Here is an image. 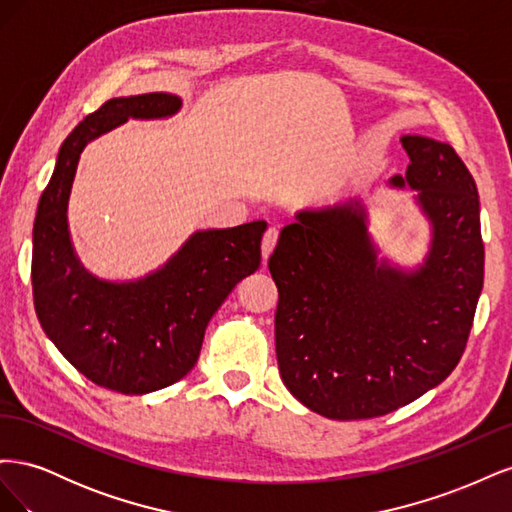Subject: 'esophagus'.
Masks as SVG:
<instances>
[{"mask_svg": "<svg viewBox=\"0 0 512 512\" xmlns=\"http://www.w3.org/2000/svg\"><path fill=\"white\" fill-rule=\"evenodd\" d=\"M277 235H280V232H277L275 226H271V228H267L265 237H262V260H265V262H267V258L273 252V247L277 243Z\"/></svg>", "mask_w": 512, "mask_h": 512, "instance_id": "1", "label": "esophagus"}]
</instances>
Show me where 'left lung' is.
<instances>
[{"mask_svg":"<svg viewBox=\"0 0 512 512\" xmlns=\"http://www.w3.org/2000/svg\"><path fill=\"white\" fill-rule=\"evenodd\" d=\"M410 185L431 222L416 271L378 262L359 200L299 211L269 258L280 301L275 352L288 391L335 421L389 414L451 376L483 290L474 177L446 143L401 136Z\"/></svg>","mask_w":512,"mask_h":512,"instance_id":"obj_1","label":"left lung"}]
</instances>
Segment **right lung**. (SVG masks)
Instances as JSON below:
<instances>
[{"label":"right lung","mask_w":512,"mask_h":512,"mask_svg":"<svg viewBox=\"0 0 512 512\" xmlns=\"http://www.w3.org/2000/svg\"><path fill=\"white\" fill-rule=\"evenodd\" d=\"M181 98H113L87 115L61 145L34 222L32 286L44 333L94 384L145 395L196 365L211 316L243 277L260 267L267 222L200 230L162 269L136 282H104L85 271L68 230V198L81 151L130 117L175 115Z\"/></svg>","instance_id":"obj_1"}]
</instances>
